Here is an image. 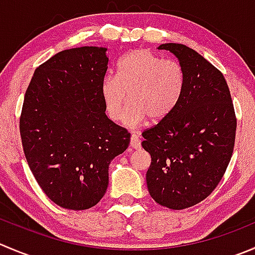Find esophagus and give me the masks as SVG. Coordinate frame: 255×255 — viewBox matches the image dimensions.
I'll use <instances>...</instances> for the list:
<instances>
[{
	"mask_svg": "<svg viewBox=\"0 0 255 255\" xmlns=\"http://www.w3.org/2000/svg\"><path fill=\"white\" fill-rule=\"evenodd\" d=\"M130 147L138 149L140 148V138L138 134H132L130 135Z\"/></svg>",
	"mask_w": 255,
	"mask_h": 255,
	"instance_id": "obj_1",
	"label": "esophagus"
}]
</instances>
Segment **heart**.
I'll use <instances>...</instances> for the list:
<instances>
[{"label":"heart","instance_id":"1","mask_svg":"<svg viewBox=\"0 0 255 255\" xmlns=\"http://www.w3.org/2000/svg\"><path fill=\"white\" fill-rule=\"evenodd\" d=\"M184 87V75L178 62L163 59L147 51L129 52L118 63L117 76L107 75L101 83V95L108 117L138 128L149 118L162 121L177 107Z\"/></svg>","mask_w":255,"mask_h":255}]
</instances>
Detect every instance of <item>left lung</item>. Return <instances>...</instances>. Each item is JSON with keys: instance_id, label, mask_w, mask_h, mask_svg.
<instances>
[{"instance_id": "8db88e82", "label": "left lung", "mask_w": 255, "mask_h": 255, "mask_svg": "<svg viewBox=\"0 0 255 255\" xmlns=\"http://www.w3.org/2000/svg\"><path fill=\"white\" fill-rule=\"evenodd\" d=\"M177 57L184 87L177 107L142 133L152 158L145 174L150 197L169 209H185L206 199L231 162L237 120L223 75L194 49L164 43Z\"/></svg>"}]
</instances>
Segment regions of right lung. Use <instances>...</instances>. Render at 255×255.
<instances>
[{"instance_id":"1","label":"right lung","mask_w":255,"mask_h":255,"mask_svg":"<svg viewBox=\"0 0 255 255\" xmlns=\"http://www.w3.org/2000/svg\"><path fill=\"white\" fill-rule=\"evenodd\" d=\"M107 68L106 47L65 49L34 71L24 95V155L39 187L62 208L96 206L107 190L111 160L129 144V133L106 116L101 83Z\"/></svg>"}]
</instances>
